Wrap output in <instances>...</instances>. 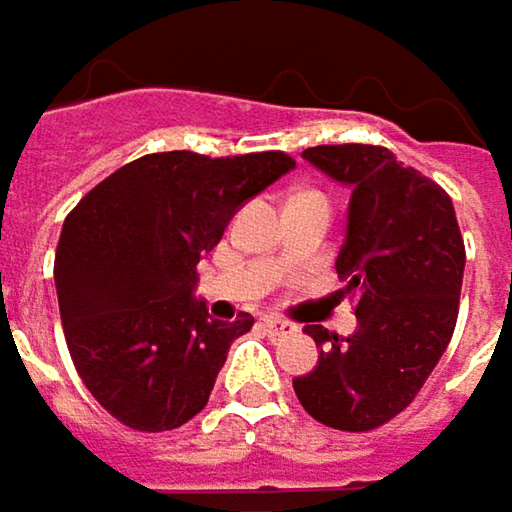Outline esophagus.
I'll list each match as a JSON object with an SVG mask.
<instances>
[{"mask_svg": "<svg viewBox=\"0 0 512 512\" xmlns=\"http://www.w3.org/2000/svg\"><path fill=\"white\" fill-rule=\"evenodd\" d=\"M262 326H265L268 338H285V335H294V332H297L294 323H288V320H282V317H276V314H265V317H262Z\"/></svg>", "mask_w": 512, "mask_h": 512, "instance_id": "34e87169", "label": "esophagus"}]
</instances>
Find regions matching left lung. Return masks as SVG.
<instances>
[{"label": "left lung", "mask_w": 512, "mask_h": 512, "mask_svg": "<svg viewBox=\"0 0 512 512\" xmlns=\"http://www.w3.org/2000/svg\"><path fill=\"white\" fill-rule=\"evenodd\" d=\"M303 157L349 189L335 271L358 329L338 338L306 326L320 358L294 393L317 422L370 431L414 402L449 347L466 250L452 198L387 148L317 145Z\"/></svg>", "instance_id": "left-lung-1"}]
</instances>
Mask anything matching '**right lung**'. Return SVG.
I'll return each instance as SVG.
<instances>
[{"mask_svg":"<svg viewBox=\"0 0 512 512\" xmlns=\"http://www.w3.org/2000/svg\"><path fill=\"white\" fill-rule=\"evenodd\" d=\"M291 168L282 151L148 154L66 215L55 253L66 347L98 405L128 428L171 431L206 408L253 317L215 320L195 297V268L238 209Z\"/></svg>","mask_w":512,"mask_h":512,"instance_id":"right-lung-1","label":"right lung"}]
</instances>
